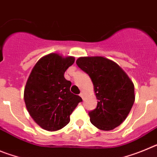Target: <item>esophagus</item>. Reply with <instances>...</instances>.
<instances>
[{"mask_svg":"<svg viewBox=\"0 0 157 157\" xmlns=\"http://www.w3.org/2000/svg\"><path fill=\"white\" fill-rule=\"evenodd\" d=\"M79 95H80V97H81V98H82V99H83V98H84V94H83V93H81V94H80Z\"/></svg>","mask_w":157,"mask_h":157,"instance_id":"34e87169","label":"esophagus"}]
</instances>
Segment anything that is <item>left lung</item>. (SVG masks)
<instances>
[{
	"label": "left lung",
	"instance_id": "8db88e82",
	"mask_svg": "<svg viewBox=\"0 0 157 157\" xmlns=\"http://www.w3.org/2000/svg\"><path fill=\"white\" fill-rule=\"evenodd\" d=\"M76 64L90 77L98 99L94 110L89 112L93 125L102 130L120 126L134 102V86L125 71L103 56L79 57Z\"/></svg>",
	"mask_w": 157,
	"mask_h": 157
}]
</instances>
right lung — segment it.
<instances>
[{
  "mask_svg": "<svg viewBox=\"0 0 157 157\" xmlns=\"http://www.w3.org/2000/svg\"><path fill=\"white\" fill-rule=\"evenodd\" d=\"M75 57L57 53L43 56L34 65L24 90V101L33 120L41 128L56 131L70 122V115L82 100L71 93L64 72Z\"/></svg>",
  "mask_w": 157,
  "mask_h": 157,
  "instance_id": "obj_1",
  "label": "right lung"
}]
</instances>
